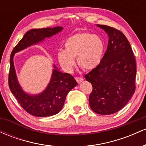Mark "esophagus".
I'll use <instances>...</instances> for the list:
<instances>
[{"instance_id": "obj_1", "label": "esophagus", "mask_w": 146, "mask_h": 146, "mask_svg": "<svg viewBox=\"0 0 146 146\" xmlns=\"http://www.w3.org/2000/svg\"><path fill=\"white\" fill-rule=\"evenodd\" d=\"M75 80H76V81L78 82V84L82 83L84 81L83 78H81V77H80V78H75Z\"/></svg>"}]
</instances>
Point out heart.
Listing matches in <instances>:
<instances>
[{
  "label": "heart",
  "instance_id": "b5f03b06",
  "mask_svg": "<svg viewBox=\"0 0 146 146\" xmlns=\"http://www.w3.org/2000/svg\"><path fill=\"white\" fill-rule=\"evenodd\" d=\"M64 50H60L57 58L60 66L70 71L75 64L74 58L80 67L86 71L100 65L105 53L104 40L89 32H80L69 36L64 42Z\"/></svg>",
  "mask_w": 146,
  "mask_h": 146
}]
</instances>
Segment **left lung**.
<instances>
[{
    "instance_id": "left-lung-1",
    "label": "left lung",
    "mask_w": 146,
    "mask_h": 146,
    "mask_svg": "<svg viewBox=\"0 0 146 146\" xmlns=\"http://www.w3.org/2000/svg\"><path fill=\"white\" fill-rule=\"evenodd\" d=\"M108 34V46L101 63L85 75L92 84L89 105L95 113L110 115L126 105L135 91L136 61L126 37L106 25H97Z\"/></svg>"
}]
</instances>
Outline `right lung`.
Returning a JSON list of instances; mask_svg holds the SVG:
<instances>
[{"mask_svg": "<svg viewBox=\"0 0 146 146\" xmlns=\"http://www.w3.org/2000/svg\"><path fill=\"white\" fill-rule=\"evenodd\" d=\"M62 27L33 29L27 32L15 46L10 56L9 86L12 94L25 111L36 117H49L58 114L62 108L68 93L78 85L75 78L68 73H63L53 64L49 83L40 93L29 94L23 90L18 81L14 64L15 53L34 44H38L45 38L57 34Z\"/></svg>", "mask_w": 146, "mask_h": 146, "instance_id": "obj_1", "label": "right lung"}]
</instances>
